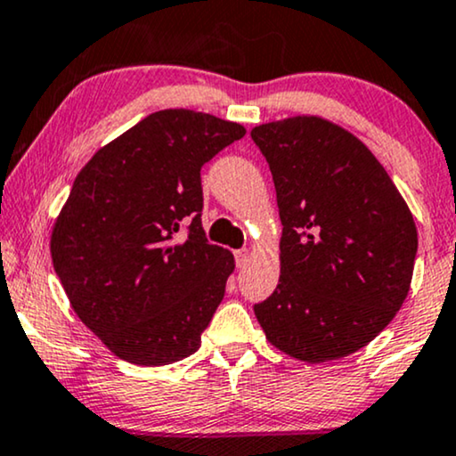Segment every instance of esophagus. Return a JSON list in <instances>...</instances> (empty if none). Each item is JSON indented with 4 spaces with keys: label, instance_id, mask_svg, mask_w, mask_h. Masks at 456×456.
<instances>
[{
    "label": "esophagus",
    "instance_id": "obj_1",
    "mask_svg": "<svg viewBox=\"0 0 456 456\" xmlns=\"http://www.w3.org/2000/svg\"><path fill=\"white\" fill-rule=\"evenodd\" d=\"M248 259H250V250L248 248L235 250V265H238V268H244V265L248 264Z\"/></svg>",
    "mask_w": 456,
    "mask_h": 456
}]
</instances>
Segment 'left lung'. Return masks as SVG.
Segmentation results:
<instances>
[{
	"instance_id": "8db88e82",
	"label": "left lung",
	"mask_w": 456,
	"mask_h": 456,
	"mask_svg": "<svg viewBox=\"0 0 456 456\" xmlns=\"http://www.w3.org/2000/svg\"><path fill=\"white\" fill-rule=\"evenodd\" d=\"M282 223L281 279L255 305L265 338L319 364L358 352L410 291L418 232L405 199L360 139L297 115L250 130Z\"/></svg>"
}]
</instances>
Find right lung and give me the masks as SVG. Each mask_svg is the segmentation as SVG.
<instances>
[{"instance_id": "right-lung-1", "label": "right lung", "mask_w": 456, "mask_h": 456, "mask_svg": "<svg viewBox=\"0 0 456 456\" xmlns=\"http://www.w3.org/2000/svg\"><path fill=\"white\" fill-rule=\"evenodd\" d=\"M244 133L210 113L165 109L78 171L51 257L78 319L118 358L162 366L201 345L235 268L201 227V167Z\"/></svg>"}]
</instances>
